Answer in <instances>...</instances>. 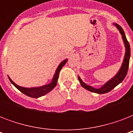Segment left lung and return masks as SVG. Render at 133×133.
I'll return each mask as SVG.
<instances>
[{
    "label": "left lung",
    "mask_w": 133,
    "mask_h": 133,
    "mask_svg": "<svg viewBox=\"0 0 133 133\" xmlns=\"http://www.w3.org/2000/svg\"><path fill=\"white\" fill-rule=\"evenodd\" d=\"M115 25H116L117 28L119 30L120 33L122 34V38L124 40V44H125V48H126V53H125V56L124 58V62L122 63V65L121 67V68L117 72V74L112 79H110V81H108L106 83H105L104 85L100 88H95L90 86V85L85 84L81 78L78 76V79L79 81L81 83V86L84 88L85 89L88 90L92 92L97 93V94H105L107 93L110 91H111L112 89L119 85L121 82L123 81L125 77H126L127 72H128V66H129V61H130V44L127 41V38L126 37L125 33L124 32V30L122 29V27L119 25L118 24H115Z\"/></svg>",
    "instance_id": "1"
}]
</instances>
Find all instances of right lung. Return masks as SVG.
<instances>
[{
  "instance_id": "obj_1",
  "label": "right lung",
  "mask_w": 133,
  "mask_h": 133,
  "mask_svg": "<svg viewBox=\"0 0 133 133\" xmlns=\"http://www.w3.org/2000/svg\"><path fill=\"white\" fill-rule=\"evenodd\" d=\"M67 61L68 60L65 59V60L62 61V62L59 64V65H58L57 69H56L55 75H54V77H53V79H52V82L50 83H49V84H48V85H43V86H41V87L28 88L21 87L19 85H16L14 81H12V80H11L9 77H8V78H9V81H11V83H12L18 90L21 91V92H23L25 95L28 96V97H32V98H38V97H42L43 95H46L47 93L50 92V91L52 90V89L56 86V83H57V80H58V79L59 72H60L61 68L63 67V65L66 63Z\"/></svg>"
}]
</instances>
